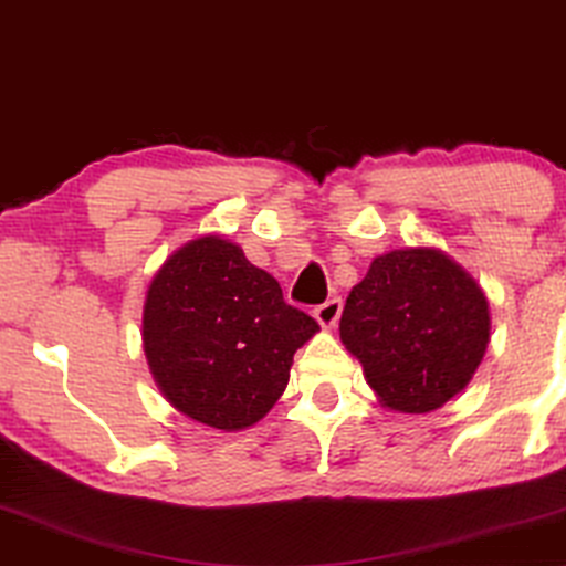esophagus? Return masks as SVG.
<instances>
[{
	"instance_id": "obj_1",
	"label": "esophagus",
	"mask_w": 566,
	"mask_h": 566,
	"mask_svg": "<svg viewBox=\"0 0 566 566\" xmlns=\"http://www.w3.org/2000/svg\"><path fill=\"white\" fill-rule=\"evenodd\" d=\"M313 315H315V321H318L323 328H334L336 323H338V318H342V300H338V297L326 300V303L315 307Z\"/></svg>"
}]
</instances>
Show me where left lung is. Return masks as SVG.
Instances as JSON below:
<instances>
[{"label": "left lung", "mask_w": 566, "mask_h": 566, "mask_svg": "<svg viewBox=\"0 0 566 566\" xmlns=\"http://www.w3.org/2000/svg\"><path fill=\"white\" fill-rule=\"evenodd\" d=\"M342 342L394 411L440 409L469 386L489 344V303L437 248L378 255L346 297Z\"/></svg>", "instance_id": "obj_1"}]
</instances>
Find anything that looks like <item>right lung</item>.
<instances>
[{
	"label": "right lung",
	"mask_w": 566,
	"mask_h": 566,
	"mask_svg": "<svg viewBox=\"0 0 566 566\" xmlns=\"http://www.w3.org/2000/svg\"><path fill=\"white\" fill-rule=\"evenodd\" d=\"M318 331L282 287L220 235L178 248L147 290L142 338L155 382L180 413L238 432L279 401L295 352Z\"/></svg>",
	"instance_id": "right-lung-1"
}]
</instances>
